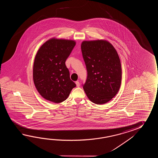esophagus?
I'll return each instance as SVG.
<instances>
[{"mask_svg":"<svg viewBox=\"0 0 158 158\" xmlns=\"http://www.w3.org/2000/svg\"><path fill=\"white\" fill-rule=\"evenodd\" d=\"M75 83H76V86H77V87H79V86H80V82H79L78 81H76Z\"/></svg>","mask_w":158,"mask_h":158,"instance_id":"34e87169","label":"esophagus"}]
</instances>
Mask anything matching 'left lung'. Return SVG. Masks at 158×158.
I'll return each mask as SVG.
<instances>
[{
  "mask_svg": "<svg viewBox=\"0 0 158 158\" xmlns=\"http://www.w3.org/2000/svg\"><path fill=\"white\" fill-rule=\"evenodd\" d=\"M81 51L87 77L83 85L89 100L103 104L117 94L121 83V62L117 51L108 41L84 40Z\"/></svg>",
  "mask_w": 158,
  "mask_h": 158,
  "instance_id": "left-lung-1",
  "label": "left lung"
}]
</instances>
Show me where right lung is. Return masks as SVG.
I'll return each instance as SVG.
<instances>
[{
  "label": "right lung",
  "instance_id": "add662e5",
  "mask_svg": "<svg viewBox=\"0 0 158 158\" xmlns=\"http://www.w3.org/2000/svg\"><path fill=\"white\" fill-rule=\"evenodd\" d=\"M75 45V40L52 38L38 51L34 62V83L47 101L55 103L65 101L76 87L65 63Z\"/></svg>",
  "mask_w": 158,
  "mask_h": 158
}]
</instances>
